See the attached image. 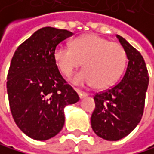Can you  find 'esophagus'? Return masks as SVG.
Listing matches in <instances>:
<instances>
[{
  "label": "esophagus",
  "instance_id": "esophagus-1",
  "mask_svg": "<svg viewBox=\"0 0 154 154\" xmlns=\"http://www.w3.org/2000/svg\"><path fill=\"white\" fill-rule=\"evenodd\" d=\"M76 92H78L79 97L80 99H83V98H85V97H87V96H88V94H87V93L81 92V91H79V90H76Z\"/></svg>",
  "mask_w": 154,
  "mask_h": 154
}]
</instances>
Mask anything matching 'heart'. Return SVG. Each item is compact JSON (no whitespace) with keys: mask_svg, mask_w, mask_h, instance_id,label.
Masks as SVG:
<instances>
[{"mask_svg":"<svg viewBox=\"0 0 154 154\" xmlns=\"http://www.w3.org/2000/svg\"><path fill=\"white\" fill-rule=\"evenodd\" d=\"M54 58L59 71L69 76L82 65L84 70L75 75L71 82L75 85L106 88L113 85L125 69V49L115 42L97 34L75 39L71 47L58 45Z\"/></svg>","mask_w":154,"mask_h":154,"instance_id":"obj_1","label":"heart"}]
</instances>
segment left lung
<instances>
[{"instance_id": "obj_1", "label": "left lung", "mask_w": 154, "mask_h": 154, "mask_svg": "<svg viewBox=\"0 0 154 154\" xmlns=\"http://www.w3.org/2000/svg\"><path fill=\"white\" fill-rule=\"evenodd\" d=\"M128 59L125 73L114 87L96 94V108L91 116L94 132L107 141H118L132 131L142 119L149 73L141 54L117 35Z\"/></svg>"}]
</instances>
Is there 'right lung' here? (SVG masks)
Returning a JSON list of instances; mask_svg holds the SVG:
<instances>
[{"instance_id":"obj_1","label":"right lung","mask_w":154,"mask_h":154,"mask_svg":"<svg viewBox=\"0 0 154 154\" xmlns=\"http://www.w3.org/2000/svg\"><path fill=\"white\" fill-rule=\"evenodd\" d=\"M71 31L51 26L35 31L15 51L6 89L16 125L29 137L45 141L60 132L64 108L79 100L60 75L54 53Z\"/></svg>"}]
</instances>
